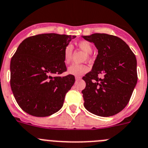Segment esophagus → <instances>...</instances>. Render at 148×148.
<instances>
[{
    "instance_id": "1",
    "label": "esophagus",
    "mask_w": 148,
    "mask_h": 148,
    "mask_svg": "<svg viewBox=\"0 0 148 148\" xmlns=\"http://www.w3.org/2000/svg\"><path fill=\"white\" fill-rule=\"evenodd\" d=\"M81 76H75V80H76V81H78V80H81Z\"/></svg>"
}]
</instances>
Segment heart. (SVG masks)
<instances>
[{
    "mask_svg": "<svg viewBox=\"0 0 148 148\" xmlns=\"http://www.w3.org/2000/svg\"><path fill=\"white\" fill-rule=\"evenodd\" d=\"M78 46L82 51H84L87 54V57H89V54L92 52V45L89 42L83 40L78 43ZM73 46L71 45H67L64 49V61L66 64L70 63L73 56ZM89 70V67L87 65L78 64H73L68 67V73L73 75H81L87 73Z\"/></svg>",
    "mask_w": 148,
    "mask_h": 148,
    "instance_id": "obj_1",
    "label": "heart"
}]
</instances>
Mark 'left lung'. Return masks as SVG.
<instances>
[{
  "mask_svg": "<svg viewBox=\"0 0 148 148\" xmlns=\"http://www.w3.org/2000/svg\"><path fill=\"white\" fill-rule=\"evenodd\" d=\"M98 50L92 70L83 79L85 108L101 116L121 112L128 103L137 82L136 59L128 45L120 38L106 34L83 36ZM103 77L100 78L99 75Z\"/></svg>",
  "mask_w": 148,
  "mask_h": 148,
  "instance_id": "left-lung-1",
  "label": "left lung"
}]
</instances>
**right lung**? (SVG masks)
<instances>
[{
	"label": "right lung",
	"mask_w": 148,
	"mask_h": 148,
	"mask_svg": "<svg viewBox=\"0 0 148 148\" xmlns=\"http://www.w3.org/2000/svg\"><path fill=\"white\" fill-rule=\"evenodd\" d=\"M75 37L42 34L26 38L17 47L11 59L10 85L17 104L28 114L47 116L62 107L75 83L74 75L59 76L67 71L64 49Z\"/></svg>",
	"instance_id": "right-lung-1"
}]
</instances>
